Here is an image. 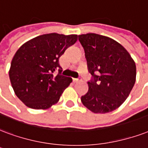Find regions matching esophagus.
<instances>
[{"label": "esophagus", "mask_w": 148, "mask_h": 148, "mask_svg": "<svg viewBox=\"0 0 148 148\" xmlns=\"http://www.w3.org/2000/svg\"><path fill=\"white\" fill-rule=\"evenodd\" d=\"M73 81H74V82H80V81H82V79L81 78H73Z\"/></svg>", "instance_id": "obj_1"}]
</instances>
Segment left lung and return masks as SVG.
Listing matches in <instances>:
<instances>
[{
    "label": "left lung",
    "mask_w": 148,
    "mask_h": 148,
    "mask_svg": "<svg viewBox=\"0 0 148 148\" xmlns=\"http://www.w3.org/2000/svg\"><path fill=\"white\" fill-rule=\"evenodd\" d=\"M93 76L82 102L94 113H107L119 108L136 82V64L127 49L109 37L95 33L78 36Z\"/></svg>",
    "instance_id": "left-lung-1"
}]
</instances>
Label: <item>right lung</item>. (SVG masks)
<instances>
[{
  "label": "right lung",
  "instance_id": "right-lung-1",
  "mask_svg": "<svg viewBox=\"0 0 148 148\" xmlns=\"http://www.w3.org/2000/svg\"><path fill=\"white\" fill-rule=\"evenodd\" d=\"M77 40V35L49 33L30 39L19 48L11 60L9 77L17 97L26 106L47 109L58 102L72 82L61 75L60 57ZM56 69L59 73L53 74Z\"/></svg>",
  "mask_w": 148,
  "mask_h": 148
}]
</instances>
